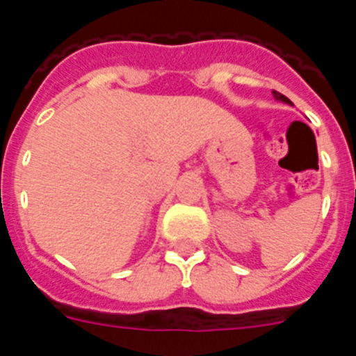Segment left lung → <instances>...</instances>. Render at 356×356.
<instances>
[{"label": "left lung", "mask_w": 356, "mask_h": 356, "mask_svg": "<svg viewBox=\"0 0 356 356\" xmlns=\"http://www.w3.org/2000/svg\"><path fill=\"white\" fill-rule=\"evenodd\" d=\"M275 96H276V99H280V102H285V103H291V99H289V97H285L284 94H280V92H275ZM292 105V103H291Z\"/></svg>", "instance_id": "8db88e82"}]
</instances>
